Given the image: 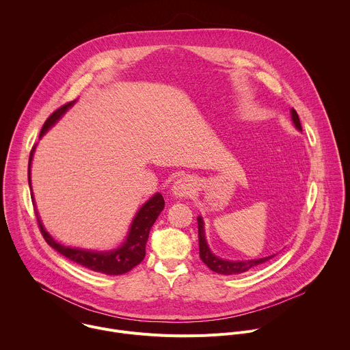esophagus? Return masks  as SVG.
<instances>
[{"label":"esophagus","instance_id":"obj_1","mask_svg":"<svg viewBox=\"0 0 350 350\" xmlns=\"http://www.w3.org/2000/svg\"><path fill=\"white\" fill-rule=\"evenodd\" d=\"M193 188H195V183H193L192 177L183 176L174 183L173 193L178 198H187L193 192Z\"/></svg>","mask_w":350,"mask_h":350}]
</instances>
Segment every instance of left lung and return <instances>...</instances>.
<instances>
[{"mask_svg": "<svg viewBox=\"0 0 350 350\" xmlns=\"http://www.w3.org/2000/svg\"><path fill=\"white\" fill-rule=\"evenodd\" d=\"M291 115H292V120L293 124L296 126L297 130H302V124L301 120H299V116L296 113V111L292 108L291 109ZM198 239H199V256H201L202 262L215 273L219 274H224V275H230V274H241L245 273L247 270H251L259 265H263L266 262H269L270 259H273L275 255L267 256V258H262V259H255V260H243V262H230V260H223L220 258H217L215 254H212L211 247L206 243L205 239V232H204V221L201 217H198Z\"/></svg>", "mask_w": 350, "mask_h": 350, "instance_id": "left-lung-1", "label": "left lung"}]
</instances>
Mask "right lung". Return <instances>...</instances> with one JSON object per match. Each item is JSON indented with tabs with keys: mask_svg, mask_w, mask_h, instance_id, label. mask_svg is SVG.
<instances>
[{
	"mask_svg": "<svg viewBox=\"0 0 350 350\" xmlns=\"http://www.w3.org/2000/svg\"><path fill=\"white\" fill-rule=\"evenodd\" d=\"M73 104H75V101L68 103V104L62 105L61 108H58L54 113L49 115V118L45 120L44 126L40 131V137L49 127H51ZM34 148L36 146L33 145L31 151H30V158H29V169H27L29 185H30V163L33 159ZM163 208H165L163 196L161 193L154 195L138 211L137 216L134 217V221L131 224V228H130L126 242L120 247H118V249H115V251H111V252H91V251H84V249L61 245L57 241H54L53 237L45 231L37 212H36V217H37V223H38L40 231H41L45 242L49 246H53L55 251H58L61 255H64L69 260H73L92 271L104 273L108 275H120V274H124V273L130 271L131 269H134L145 258V245H146V241L149 237V230H151V227L157 221V219H158L159 213L163 211Z\"/></svg>",
	"mask_w": 350,
	"mask_h": 350,
	"instance_id": "right-lung-1",
	"label": "right lung"
}]
</instances>
